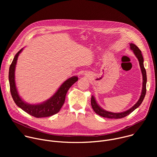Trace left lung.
<instances>
[{
    "label": "left lung",
    "mask_w": 157,
    "mask_h": 157,
    "mask_svg": "<svg viewBox=\"0 0 157 157\" xmlns=\"http://www.w3.org/2000/svg\"><path fill=\"white\" fill-rule=\"evenodd\" d=\"M130 49L133 50V53L135 54L136 57L137 58L139 61V64L140 67L141 69L142 76H143V84H142V93L141 96L139 99V101L137 102V103L132 106L130 109L128 110L123 112V113H111V112H109L107 110H104L102 108H101L97 103L94 97L92 96L91 97V106L94 110L95 113L99 115L101 117H105V118H109V119H121L125 117V116L129 115L130 113H132V112L136 109L137 107H139L140 104H142L146 94V84H147V73H146V70L144 68V58L142 54V52L140 50L136 45L135 44L133 43H130Z\"/></svg>",
    "instance_id": "8db88e82"
}]
</instances>
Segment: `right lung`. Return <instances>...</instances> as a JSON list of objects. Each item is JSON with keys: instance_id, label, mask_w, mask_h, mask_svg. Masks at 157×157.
Here are the masks:
<instances>
[{"instance_id": "right-lung-1", "label": "right lung", "mask_w": 157, "mask_h": 157, "mask_svg": "<svg viewBox=\"0 0 157 157\" xmlns=\"http://www.w3.org/2000/svg\"><path fill=\"white\" fill-rule=\"evenodd\" d=\"M21 48L14 56V58L10 66L9 73V80L10 84V90L12 97L18 107L26 112L29 114L36 118L46 117L52 116L58 113L62 107L67 92L70 87L75 83L78 78L77 76H73L66 80L59 87L58 91L49 99L38 104H30L21 99L17 90L15 82V69L17 61L19 54L21 52Z\"/></svg>"}]
</instances>
